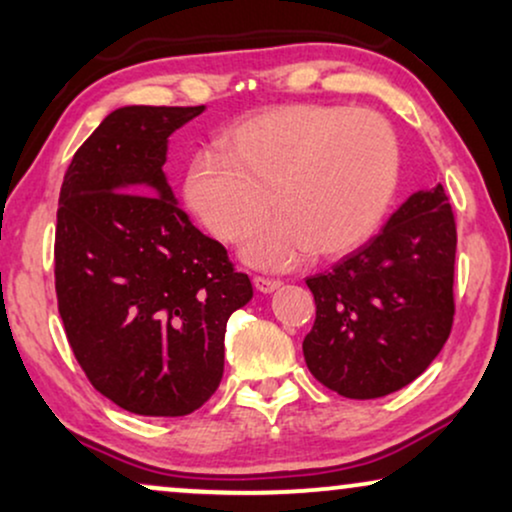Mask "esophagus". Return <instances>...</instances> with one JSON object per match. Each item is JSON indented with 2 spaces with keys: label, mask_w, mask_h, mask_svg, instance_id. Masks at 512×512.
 Instances as JSON below:
<instances>
[{
  "label": "esophagus",
  "mask_w": 512,
  "mask_h": 512,
  "mask_svg": "<svg viewBox=\"0 0 512 512\" xmlns=\"http://www.w3.org/2000/svg\"><path fill=\"white\" fill-rule=\"evenodd\" d=\"M254 286H256L258 291L270 293V291L279 289V286H282V282H279V279H270V277H254Z\"/></svg>",
  "instance_id": "1"
}]
</instances>
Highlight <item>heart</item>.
I'll list each match as a JSON object with an SVG mask.
<instances>
[{"label": "heart", "mask_w": 512, "mask_h": 512, "mask_svg": "<svg viewBox=\"0 0 512 512\" xmlns=\"http://www.w3.org/2000/svg\"><path fill=\"white\" fill-rule=\"evenodd\" d=\"M221 149L223 158L202 153L188 165L186 205L228 244L254 233L272 207L279 219L247 247L265 268L291 265L307 249L319 258L359 249L387 214L401 165L380 114L317 104L263 111Z\"/></svg>", "instance_id": "obj_1"}]
</instances>
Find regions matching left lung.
Returning a JSON list of instances; mask_svg holds the SVG:
<instances>
[{
    "label": "left lung",
    "instance_id": "left-lung-1",
    "mask_svg": "<svg viewBox=\"0 0 512 512\" xmlns=\"http://www.w3.org/2000/svg\"><path fill=\"white\" fill-rule=\"evenodd\" d=\"M457 223L443 184L410 195L387 226L328 272L307 277L317 317L310 373L335 394L380 398L424 373L454 321Z\"/></svg>",
    "mask_w": 512,
    "mask_h": 512
}]
</instances>
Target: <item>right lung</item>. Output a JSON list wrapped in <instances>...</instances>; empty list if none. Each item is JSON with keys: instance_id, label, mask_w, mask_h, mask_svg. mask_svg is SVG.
<instances>
[{"instance_id": "obj_1", "label": "right lung", "mask_w": 512, "mask_h": 512, "mask_svg": "<svg viewBox=\"0 0 512 512\" xmlns=\"http://www.w3.org/2000/svg\"><path fill=\"white\" fill-rule=\"evenodd\" d=\"M202 111H111L60 188L55 296L69 347L102 396L144 417H184L209 401L228 317L254 296L163 172L167 137Z\"/></svg>"}]
</instances>
